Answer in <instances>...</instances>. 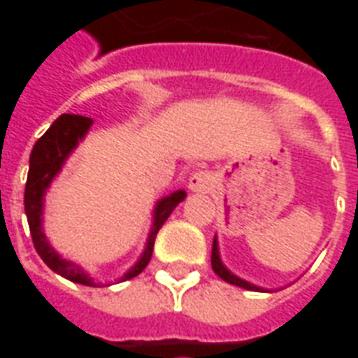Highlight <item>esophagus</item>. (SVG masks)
Wrapping results in <instances>:
<instances>
[{
	"label": "esophagus",
	"mask_w": 358,
	"mask_h": 358,
	"mask_svg": "<svg viewBox=\"0 0 358 358\" xmlns=\"http://www.w3.org/2000/svg\"><path fill=\"white\" fill-rule=\"evenodd\" d=\"M187 187L195 194H207L215 187V176L207 171H197L189 176Z\"/></svg>",
	"instance_id": "1"
}]
</instances>
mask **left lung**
<instances>
[{"label":"left lung","instance_id":"obj_1","mask_svg":"<svg viewBox=\"0 0 358 358\" xmlns=\"http://www.w3.org/2000/svg\"><path fill=\"white\" fill-rule=\"evenodd\" d=\"M210 264H213V270L217 272L218 276L222 278L224 282L228 284L238 285V287H243V289H251V292H270V289H264V287H259V285L251 284L248 280H243V278L236 276L234 272L226 268L224 263H222V259H220V251H218V238L215 236V240H213V253H210Z\"/></svg>","mask_w":358,"mask_h":358}]
</instances>
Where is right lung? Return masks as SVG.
I'll return each mask as SVG.
<instances>
[{
  "mask_svg": "<svg viewBox=\"0 0 358 358\" xmlns=\"http://www.w3.org/2000/svg\"><path fill=\"white\" fill-rule=\"evenodd\" d=\"M94 124V120L80 115H61V117L50 126V130L43 134L40 140L34 143V149L30 153V169H28L27 187H24V213H27L28 226H30V236L34 241V248L42 261L50 266L59 276L71 280L74 284L92 285L99 287L101 282L94 280V276L82 268L80 264L73 263L69 259H63L48 240L43 232V199L50 189L51 182L57 178V174L63 171L66 159L73 155V151L78 148L86 134ZM184 189H176L171 195H164L155 203L153 209V224L149 230L148 241L140 259L126 270L117 282H124L130 278L138 276L141 270L145 268L151 261L153 253V243H155L157 232L161 230L164 220L171 217V213L176 209V205L186 199Z\"/></svg>",
  "mask_w": 358,
  "mask_h": 358,
  "instance_id": "add662e5",
  "label": "right lung"
}]
</instances>
